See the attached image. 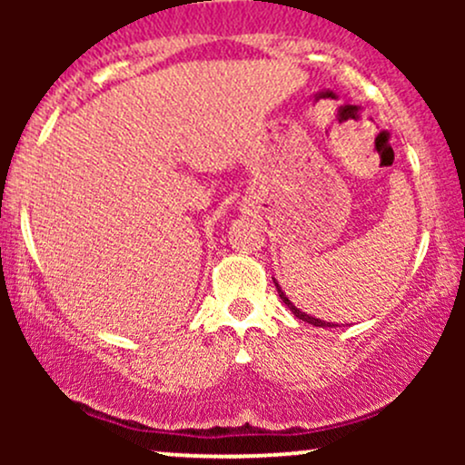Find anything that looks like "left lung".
I'll list each match as a JSON object with an SVG mask.
<instances>
[{
	"mask_svg": "<svg viewBox=\"0 0 465 465\" xmlns=\"http://www.w3.org/2000/svg\"><path fill=\"white\" fill-rule=\"evenodd\" d=\"M273 282H275V288H277V292H280V300L286 303V308H288V311H291L292 314H295L297 319H302V322H306V323H311V325H317V328H334V323H330V322H322V319H317V317H311V314L302 312L300 308L295 306V303H292L291 300H288V297H286V292L282 291L280 284H277V280H275V277H273Z\"/></svg>",
	"mask_w": 465,
	"mask_h": 465,
	"instance_id": "8db88e82",
	"label": "left lung"
}]
</instances>
